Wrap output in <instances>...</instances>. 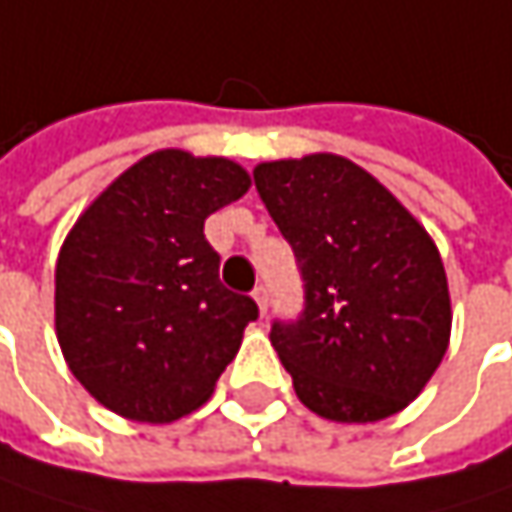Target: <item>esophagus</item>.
<instances>
[{
	"label": "esophagus",
	"instance_id": "1",
	"mask_svg": "<svg viewBox=\"0 0 512 512\" xmlns=\"http://www.w3.org/2000/svg\"><path fill=\"white\" fill-rule=\"evenodd\" d=\"M252 298H255V301H257L260 313L266 316V307H269V292H266V286H263V284L255 286V289H252Z\"/></svg>",
	"mask_w": 512,
	"mask_h": 512
}]
</instances>
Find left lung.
Listing matches in <instances>:
<instances>
[{
	"label": "left lung",
	"mask_w": 512,
	"mask_h": 512,
	"mask_svg": "<svg viewBox=\"0 0 512 512\" xmlns=\"http://www.w3.org/2000/svg\"><path fill=\"white\" fill-rule=\"evenodd\" d=\"M255 188L304 286L272 345L310 411L374 423L406 408L449 345V289L432 237L368 170L318 153L255 167Z\"/></svg>",
	"instance_id": "left-lung-1"
}]
</instances>
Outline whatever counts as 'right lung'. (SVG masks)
<instances>
[{"instance_id": "obj_1", "label": "right lung", "mask_w": 512, "mask_h": 512, "mask_svg": "<svg viewBox=\"0 0 512 512\" xmlns=\"http://www.w3.org/2000/svg\"><path fill=\"white\" fill-rule=\"evenodd\" d=\"M249 185L228 159L159 150L77 220L57 260L54 321L72 374L101 406L170 423L211 397L257 304L223 286L202 228Z\"/></svg>"}]
</instances>
